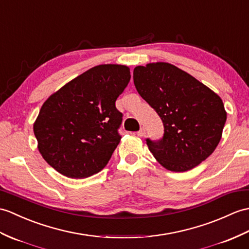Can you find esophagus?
Segmentation results:
<instances>
[{
    "label": "esophagus",
    "mask_w": 249,
    "mask_h": 249,
    "mask_svg": "<svg viewBox=\"0 0 249 249\" xmlns=\"http://www.w3.org/2000/svg\"><path fill=\"white\" fill-rule=\"evenodd\" d=\"M145 134H146V131H145V128H144V127H142V128L139 130L138 132H137V135H138V137H144L145 136Z\"/></svg>",
    "instance_id": "1"
}]
</instances>
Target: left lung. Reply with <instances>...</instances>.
Segmentation results:
<instances>
[{
	"label": "left lung",
	"mask_w": 249,
	"mask_h": 249,
	"mask_svg": "<svg viewBox=\"0 0 249 249\" xmlns=\"http://www.w3.org/2000/svg\"><path fill=\"white\" fill-rule=\"evenodd\" d=\"M138 93L162 120L164 134L146 144L158 162L172 172H186L214 152L227 113L222 98L192 75L167 62L138 66Z\"/></svg>",
	"instance_id": "1"
}]
</instances>
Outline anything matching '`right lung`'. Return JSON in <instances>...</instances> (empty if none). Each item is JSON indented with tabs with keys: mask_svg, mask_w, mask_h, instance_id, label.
Returning <instances> with one entry per match:
<instances>
[{
	"mask_svg": "<svg viewBox=\"0 0 249 249\" xmlns=\"http://www.w3.org/2000/svg\"><path fill=\"white\" fill-rule=\"evenodd\" d=\"M130 80L129 68L100 65L52 94L34 123L38 149L69 178H87L106 166L120 143L123 114L115 101Z\"/></svg>",
	"mask_w": 249,
	"mask_h": 249,
	"instance_id": "add662e5",
	"label": "right lung"
}]
</instances>
